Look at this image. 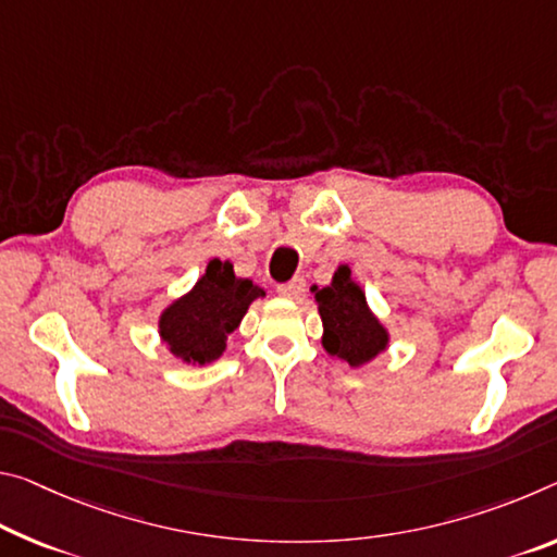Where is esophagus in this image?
Listing matches in <instances>:
<instances>
[{"instance_id":"1","label":"esophagus","mask_w":557,"mask_h":557,"mask_svg":"<svg viewBox=\"0 0 557 557\" xmlns=\"http://www.w3.org/2000/svg\"><path fill=\"white\" fill-rule=\"evenodd\" d=\"M305 280L302 277H295V280H289V282H285V285H280L277 287V293L282 295V297H287V299H297L299 295L305 293Z\"/></svg>"}]
</instances>
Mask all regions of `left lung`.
<instances>
[{
  "label": "left lung",
  "mask_w": 557,
  "mask_h": 557,
  "mask_svg": "<svg viewBox=\"0 0 557 557\" xmlns=\"http://www.w3.org/2000/svg\"><path fill=\"white\" fill-rule=\"evenodd\" d=\"M312 295L322 317L326 355L359 369L389 349L392 334L372 312L364 289L351 277L349 264H339L326 287L312 285Z\"/></svg>",
  "instance_id": "8db88e82"
}]
</instances>
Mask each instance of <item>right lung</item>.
Masks as SVG:
<instances>
[{
  "instance_id": "add662e5",
  "label": "right lung",
  "mask_w": 557,
  "mask_h": 557,
  "mask_svg": "<svg viewBox=\"0 0 557 557\" xmlns=\"http://www.w3.org/2000/svg\"><path fill=\"white\" fill-rule=\"evenodd\" d=\"M264 295L252 280L235 275L231 260L213 258L188 293L163 307L158 337L183 364H213L223 357L227 337H233L250 305Z\"/></svg>"
}]
</instances>
